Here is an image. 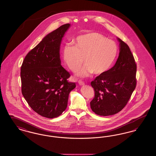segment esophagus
Here are the masks:
<instances>
[{
  "label": "esophagus",
  "mask_w": 156,
  "mask_h": 156,
  "mask_svg": "<svg viewBox=\"0 0 156 156\" xmlns=\"http://www.w3.org/2000/svg\"><path fill=\"white\" fill-rule=\"evenodd\" d=\"M78 83H79L80 85H83L85 84L84 82L82 81L81 80H79V81H78Z\"/></svg>",
  "instance_id": "34e87169"
}]
</instances>
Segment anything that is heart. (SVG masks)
<instances>
[{
	"mask_svg": "<svg viewBox=\"0 0 156 156\" xmlns=\"http://www.w3.org/2000/svg\"><path fill=\"white\" fill-rule=\"evenodd\" d=\"M73 43L63 47L62 58L67 67L74 73L81 68L83 61L85 66L78 73L81 77L92 73L95 75L103 74L111 66L118 53L115 42L95 32L78 36Z\"/></svg>",
	"mask_w": 156,
	"mask_h": 156,
	"instance_id": "obj_1",
	"label": "heart"
}]
</instances>
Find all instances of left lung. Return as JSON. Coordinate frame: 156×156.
I'll list each match as a JSON object with an SVG mask.
<instances>
[{"mask_svg":"<svg viewBox=\"0 0 156 156\" xmlns=\"http://www.w3.org/2000/svg\"><path fill=\"white\" fill-rule=\"evenodd\" d=\"M118 40L120 52L115 66L90 83L95 91L90 108L100 116L113 115L122 111L136 86L137 66L133 55L127 44Z\"/></svg>","mask_w":156,"mask_h":156,"instance_id":"left-lung-1","label":"left lung"}]
</instances>
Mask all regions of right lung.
Segmentation results:
<instances>
[{
	"label": "right lung",
	"mask_w": 156,
	"mask_h": 156,
	"mask_svg": "<svg viewBox=\"0 0 156 156\" xmlns=\"http://www.w3.org/2000/svg\"><path fill=\"white\" fill-rule=\"evenodd\" d=\"M70 24L48 34L25 57L21 67L23 95L38 115L59 116L67 108L68 96L76 87L68 81L69 73L61 65L60 45Z\"/></svg>",
	"instance_id": "1"
}]
</instances>
